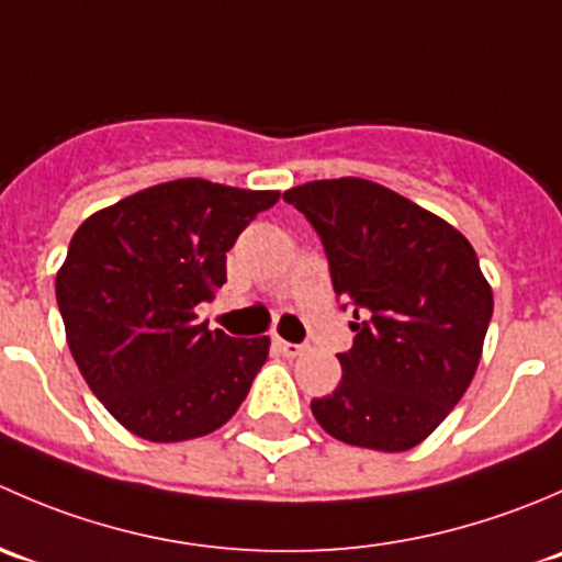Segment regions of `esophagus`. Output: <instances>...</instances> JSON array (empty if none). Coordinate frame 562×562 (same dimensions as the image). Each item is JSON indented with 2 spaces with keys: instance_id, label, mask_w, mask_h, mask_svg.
Listing matches in <instances>:
<instances>
[{
  "instance_id": "obj_1",
  "label": "esophagus",
  "mask_w": 562,
  "mask_h": 562,
  "mask_svg": "<svg viewBox=\"0 0 562 562\" xmlns=\"http://www.w3.org/2000/svg\"><path fill=\"white\" fill-rule=\"evenodd\" d=\"M274 348L280 350L282 356H288V359H296V356L304 353V345H296V342H285V339L277 337L274 339Z\"/></svg>"
}]
</instances>
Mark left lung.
<instances>
[{
	"label": "left lung",
	"mask_w": 562,
	"mask_h": 562,
	"mask_svg": "<svg viewBox=\"0 0 562 562\" xmlns=\"http://www.w3.org/2000/svg\"><path fill=\"white\" fill-rule=\"evenodd\" d=\"M288 203L313 223L334 293L353 304V348L342 381L313 400L331 438L407 451L440 427L479 370L492 288L454 225L370 179L291 187Z\"/></svg>",
	"instance_id": "1"
}]
</instances>
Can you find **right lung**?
<instances>
[{
    "instance_id": "right-lung-1",
    "label": "right lung",
    "mask_w": 562,
    "mask_h": 562,
    "mask_svg": "<svg viewBox=\"0 0 562 562\" xmlns=\"http://www.w3.org/2000/svg\"><path fill=\"white\" fill-rule=\"evenodd\" d=\"M277 198L176 179L100 209L72 234L56 304L83 381L124 429L179 443L239 411L269 337H228L195 307L217 296L225 252Z\"/></svg>"
}]
</instances>
